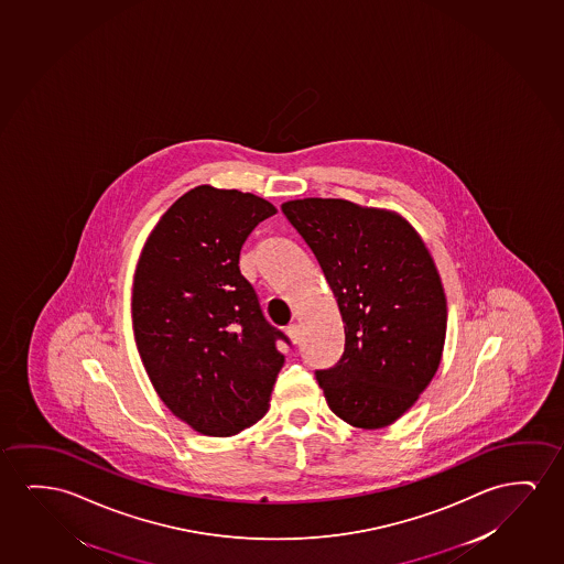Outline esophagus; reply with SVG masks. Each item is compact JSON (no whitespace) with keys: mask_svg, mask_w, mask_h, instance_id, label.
<instances>
[{"mask_svg":"<svg viewBox=\"0 0 564 564\" xmlns=\"http://www.w3.org/2000/svg\"><path fill=\"white\" fill-rule=\"evenodd\" d=\"M286 333L288 336H290V340L294 341V344H300V341H302V333H300V326H286Z\"/></svg>","mask_w":564,"mask_h":564,"instance_id":"obj_1","label":"esophagus"}]
</instances>
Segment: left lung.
<instances>
[{"mask_svg": "<svg viewBox=\"0 0 564 564\" xmlns=\"http://www.w3.org/2000/svg\"><path fill=\"white\" fill-rule=\"evenodd\" d=\"M282 213L317 257L344 321L340 359L315 371L326 404L354 427H387L441 364L446 297L435 262L417 231L389 210L300 198Z\"/></svg>", "mask_w": 564, "mask_h": 564, "instance_id": "obj_1", "label": "left lung"}]
</instances>
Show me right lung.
<instances>
[{
	"label": "right lung",
	"instance_id": "right-lung-1",
	"mask_svg": "<svg viewBox=\"0 0 564 564\" xmlns=\"http://www.w3.org/2000/svg\"><path fill=\"white\" fill-rule=\"evenodd\" d=\"M269 200L198 185L147 239L133 278V333L152 387L200 435L230 436L269 408L286 334L262 315L239 253Z\"/></svg>",
	"mask_w": 564,
	"mask_h": 564
}]
</instances>
